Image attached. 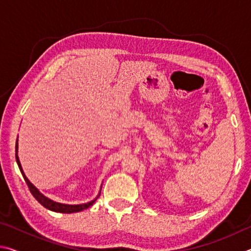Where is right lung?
Returning a JSON list of instances; mask_svg holds the SVG:
<instances>
[{
    "mask_svg": "<svg viewBox=\"0 0 251 251\" xmlns=\"http://www.w3.org/2000/svg\"><path fill=\"white\" fill-rule=\"evenodd\" d=\"M15 158L16 161H18V165H19V168L21 173H22L23 178L25 182H26L27 186H28V189L29 192L32 193V195L34 196V198L36 199L37 201H39L42 206H44L45 208H48V209L52 210V211H56V212H63V214H71V212H78V211H82L84 209H86V208L91 207L93 203L96 201L97 197L94 199V201H92L87 203H82V205H65V203H59L56 201H53L49 199L48 197H45L44 195H42L39 190H37L35 187H34L29 180L25 176V174L22 169V166H21V163L19 160V156H18V141H16V145H15Z\"/></svg>",
    "mask_w": 251,
    "mask_h": 251,
    "instance_id": "obj_1",
    "label": "right lung"
}]
</instances>
